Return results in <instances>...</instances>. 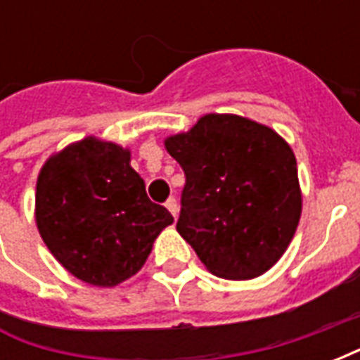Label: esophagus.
<instances>
[{
  "instance_id": "obj_1",
  "label": "esophagus",
  "mask_w": 360,
  "mask_h": 360,
  "mask_svg": "<svg viewBox=\"0 0 360 360\" xmlns=\"http://www.w3.org/2000/svg\"><path fill=\"white\" fill-rule=\"evenodd\" d=\"M165 208L172 212L173 218H177V216H179V204H177V200H175L173 196H172V198H167V202H165Z\"/></svg>"
}]
</instances>
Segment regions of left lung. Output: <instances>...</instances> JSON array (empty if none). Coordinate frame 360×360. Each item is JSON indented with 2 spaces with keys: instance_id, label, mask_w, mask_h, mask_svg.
Returning <instances> with one entry per match:
<instances>
[{
  "instance_id": "8db88e82",
  "label": "left lung",
  "mask_w": 360,
  "mask_h": 360,
  "mask_svg": "<svg viewBox=\"0 0 360 360\" xmlns=\"http://www.w3.org/2000/svg\"><path fill=\"white\" fill-rule=\"evenodd\" d=\"M185 172L177 231L214 276L250 279L278 262L301 219L291 146L274 129L208 113L165 139Z\"/></svg>"
}]
</instances>
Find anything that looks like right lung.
Segmentation results:
<instances>
[{"mask_svg": "<svg viewBox=\"0 0 360 360\" xmlns=\"http://www.w3.org/2000/svg\"><path fill=\"white\" fill-rule=\"evenodd\" d=\"M34 214L59 264L98 287L134 276L173 224L172 214L146 196L131 152L96 136L48 158L36 183Z\"/></svg>", "mask_w": 360, "mask_h": 360, "instance_id": "1", "label": "right lung"}]
</instances>
